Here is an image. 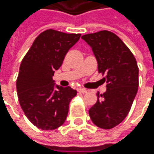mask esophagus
Here are the masks:
<instances>
[{
	"label": "esophagus",
	"instance_id": "34e87169",
	"mask_svg": "<svg viewBox=\"0 0 154 154\" xmlns=\"http://www.w3.org/2000/svg\"><path fill=\"white\" fill-rule=\"evenodd\" d=\"M79 92H80V93H86L87 92V90H85V88H79Z\"/></svg>",
	"mask_w": 154,
	"mask_h": 154
}]
</instances>
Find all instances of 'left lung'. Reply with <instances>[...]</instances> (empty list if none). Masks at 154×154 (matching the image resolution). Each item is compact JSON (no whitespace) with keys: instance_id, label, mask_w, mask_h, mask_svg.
Returning a JSON list of instances; mask_svg holds the SVG:
<instances>
[{"instance_id":"left-lung-1","label":"left lung","mask_w":154,"mask_h":154,"mask_svg":"<svg viewBox=\"0 0 154 154\" xmlns=\"http://www.w3.org/2000/svg\"><path fill=\"white\" fill-rule=\"evenodd\" d=\"M98 62V71L105 78L107 90L98 93L96 103L88 110L94 125L111 129L126 118L139 87V67L131 51L115 33L102 30L83 35Z\"/></svg>"}]
</instances>
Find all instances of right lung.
Here are the masks:
<instances>
[{"mask_svg":"<svg viewBox=\"0 0 154 154\" xmlns=\"http://www.w3.org/2000/svg\"><path fill=\"white\" fill-rule=\"evenodd\" d=\"M80 36L47 29L36 38L21 62L16 79L19 103L28 120L42 130L63 125L71 100L76 95L70 87L54 88L52 75Z\"/></svg>","mask_w":154,"mask_h":154,"instance_id":"obj_1","label":"right lung"}]
</instances>
